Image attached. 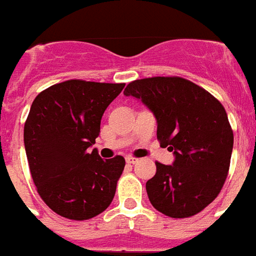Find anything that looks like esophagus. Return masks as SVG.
I'll return each instance as SVG.
<instances>
[{
    "label": "esophagus",
    "instance_id": "obj_1",
    "mask_svg": "<svg viewBox=\"0 0 256 256\" xmlns=\"http://www.w3.org/2000/svg\"><path fill=\"white\" fill-rule=\"evenodd\" d=\"M138 161L139 158H132V156H128V158H126V162H128V164H136Z\"/></svg>",
    "mask_w": 256,
    "mask_h": 256
}]
</instances>
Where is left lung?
Listing matches in <instances>:
<instances>
[{"mask_svg": "<svg viewBox=\"0 0 256 256\" xmlns=\"http://www.w3.org/2000/svg\"><path fill=\"white\" fill-rule=\"evenodd\" d=\"M124 94L151 109L160 144L176 156L173 165L156 161L146 184L151 204L173 218L203 211L220 194L230 165L233 130L222 104L181 76L138 79Z\"/></svg>", "mask_w": 256, "mask_h": 256, "instance_id": "1", "label": "left lung"}]
</instances>
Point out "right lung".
<instances>
[{"instance_id": "obj_1", "label": "right lung", "mask_w": 256, "mask_h": 256, "mask_svg": "<svg viewBox=\"0 0 256 256\" xmlns=\"http://www.w3.org/2000/svg\"><path fill=\"white\" fill-rule=\"evenodd\" d=\"M124 83L70 79L35 98L24 124L32 180L44 203L62 218L90 220L113 200L124 158L91 152L105 109Z\"/></svg>"}]
</instances>
